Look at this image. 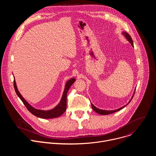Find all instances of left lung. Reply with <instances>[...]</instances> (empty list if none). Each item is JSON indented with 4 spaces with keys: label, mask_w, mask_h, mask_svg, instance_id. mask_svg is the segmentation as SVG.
<instances>
[{
    "label": "left lung",
    "mask_w": 156,
    "mask_h": 156,
    "mask_svg": "<svg viewBox=\"0 0 156 156\" xmlns=\"http://www.w3.org/2000/svg\"><path fill=\"white\" fill-rule=\"evenodd\" d=\"M122 34L125 36V37L126 38V39H127V40H128V41L131 43V46L133 47V40H132V39H131V37L130 35H129V34H128L127 33H126V32H123V33H122ZM135 93V91H134V94H133V95L132 98H131V99H130V101L128 102V103H129V102H131V99H133V96H134ZM127 105H128V104H127ZM126 105H125L123 106L122 107H121V108H118V109H116V110H102V109H99V108H98L96 107H95V106H94V105L91 103V106H92L93 109L95 111V112H96V113H98V114H101V115H108V114H112V113L116 112H117V111H119V110H120L122 109L123 108H124Z\"/></svg>",
    "instance_id": "obj_1"
}]
</instances>
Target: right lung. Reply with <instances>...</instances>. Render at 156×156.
<instances>
[{"label":"right lung","instance_id":"obj_1","mask_svg":"<svg viewBox=\"0 0 156 156\" xmlns=\"http://www.w3.org/2000/svg\"><path fill=\"white\" fill-rule=\"evenodd\" d=\"M75 79L74 78L70 79L65 84V90L62 97V99L59 102V104L55 106L54 108L49 110H42L39 109H36L32 107L31 105L29 104V103L23 98L18 91L15 80L13 81V86L15 92L17 94V96L20 98V99L23 102L24 105L26 106L27 109L30 111V112L33 114L34 115L41 118V119H53V118H57L62 115L66 110V95H67V93L69 90V89L72 84L75 81Z\"/></svg>","mask_w":156,"mask_h":156}]
</instances>
